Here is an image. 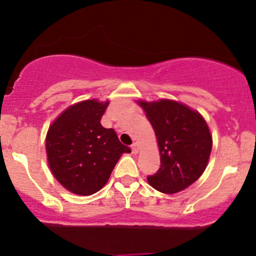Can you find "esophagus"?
I'll use <instances>...</instances> for the list:
<instances>
[{"label": "esophagus", "mask_w": 256, "mask_h": 256, "mask_svg": "<svg viewBox=\"0 0 256 256\" xmlns=\"http://www.w3.org/2000/svg\"><path fill=\"white\" fill-rule=\"evenodd\" d=\"M131 149L132 154H138V152H140V146H138V143H134V144L131 146Z\"/></svg>", "instance_id": "obj_1"}]
</instances>
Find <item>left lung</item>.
<instances>
[{
    "mask_svg": "<svg viewBox=\"0 0 256 256\" xmlns=\"http://www.w3.org/2000/svg\"><path fill=\"white\" fill-rule=\"evenodd\" d=\"M156 134L160 168L148 182L164 194H176L201 177L212 150V136L204 116L172 100L138 101Z\"/></svg>",
    "mask_w": 256,
    "mask_h": 256,
    "instance_id": "1",
    "label": "left lung"
}]
</instances>
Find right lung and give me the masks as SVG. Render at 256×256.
Returning <instances> with one entry per match:
<instances>
[{"label":"right lung","mask_w":256,"mask_h":256,"mask_svg":"<svg viewBox=\"0 0 256 256\" xmlns=\"http://www.w3.org/2000/svg\"><path fill=\"white\" fill-rule=\"evenodd\" d=\"M110 102L86 100L62 112L46 138L48 164L64 189L77 195L98 192L110 179L124 152L113 128H104L101 118Z\"/></svg>","instance_id":"1"}]
</instances>
